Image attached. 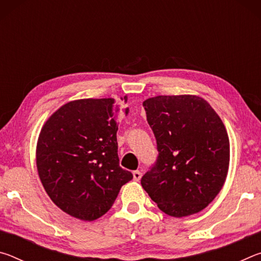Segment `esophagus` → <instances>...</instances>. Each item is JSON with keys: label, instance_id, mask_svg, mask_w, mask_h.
Masks as SVG:
<instances>
[{"label": "esophagus", "instance_id": "esophagus-1", "mask_svg": "<svg viewBox=\"0 0 261 261\" xmlns=\"http://www.w3.org/2000/svg\"><path fill=\"white\" fill-rule=\"evenodd\" d=\"M132 175H134V179L136 180V182H139L140 178H141V173L139 170H136L132 173Z\"/></svg>", "mask_w": 261, "mask_h": 261}]
</instances>
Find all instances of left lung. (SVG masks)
I'll list each match as a JSON object with an SVG mask.
<instances>
[{"label":"left lung","instance_id":"left-lung-1","mask_svg":"<svg viewBox=\"0 0 261 261\" xmlns=\"http://www.w3.org/2000/svg\"><path fill=\"white\" fill-rule=\"evenodd\" d=\"M159 156L141 187L159 208L183 218L206 208L226 182L230 144L222 120L197 95H158L143 102Z\"/></svg>","mask_w":261,"mask_h":261}]
</instances>
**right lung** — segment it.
Here are the masks:
<instances>
[{"label": "right lung", "mask_w": 261, "mask_h": 261, "mask_svg": "<svg viewBox=\"0 0 261 261\" xmlns=\"http://www.w3.org/2000/svg\"><path fill=\"white\" fill-rule=\"evenodd\" d=\"M127 112L112 98L74 100L41 127L35 151L39 177L67 214L83 221L101 218L132 179L117 155L118 120Z\"/></svg>", "instance_id": "1"}]
</instances>
